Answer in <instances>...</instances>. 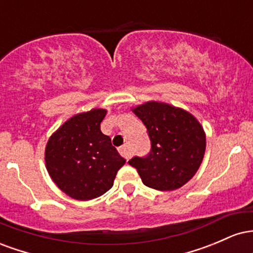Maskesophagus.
<instances>
[{
	"instance_id": "esophagus-1",
	"label": "esophagus",
	"mask_w": 253,
	"mask_h": 253,
	"mask_svg": "<svg viewBox=\"0 0 253 253\" xmlns=\"http://www.w3.org/2000/svg\"><path fill=\"white\" fill-rule=\"evenodd\" d=\"M119 152H120V155L123 156L124 158H126V159L129 158L130 153L128 151V147H127V145H123L121 147H119Z\"/></svg>"
}]
</instances>
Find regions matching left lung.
<instances>
[{"label":"left lung","mask_w":253,"mask_h":253,"mask_svg":"<svg viewBox=\"0 0 253 253\" xmlns=\"http://www.w3.org/2000/svg\"><path fill=\"white\" fill-rule=\"evenodd\" d=\"M143 121L151 140L145 157L128 162L146 187L175 190L193 178L202 163L206 134L202 126L187 110L163 102H146L133 108Z\"/></svg>","instance_id":"obj_1"}]
</instances>
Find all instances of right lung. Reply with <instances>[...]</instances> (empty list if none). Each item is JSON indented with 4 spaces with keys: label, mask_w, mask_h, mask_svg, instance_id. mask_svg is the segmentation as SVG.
Masks as SVG:
<instances>
[{
    "label": "right lung",
    "mask_w": 253,
    "mask_h": 253,
    "mask_svg": "<svg viewBox=\"0 0 253 253\" xmlns=\"http://www.w3.org/2000/svg\"><path fill=\"white\" fill-rule=\"evenodd\" d=\"M106 114V109H91L74 115L46 145V169L57 187L75 200L88 201L103 195L126 163L109 136L101 132Z\"/></svg>",
    "instance_id": "add662e5"
}]
</instances>
